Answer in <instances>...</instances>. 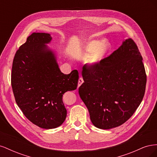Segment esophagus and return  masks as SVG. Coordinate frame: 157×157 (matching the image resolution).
<instances>
[{"label":"esophagus","mask_w":157,"mask_h":157,"mask_svg":"<svg viewBox=\"0 0 157 157\" xmlns=\"http://www.w3.org/2000/svg\"><path fill=\"white\" fill-rule=\"evenodd\" d=\"M84 82V80L83 78L82 77H80L78 79V88H79L80 86H81V84Z\"/></svg>","instance_id":"obj_1"}]
</instances>
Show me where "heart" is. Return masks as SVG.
<instances>
[{
	"mask_svg": "<svg viewBox=\"0 0 157 157\" xmlns=\"http://www.w3.org/2000/svg\"><path fill=\"white\" fill-rule=\"evenodd\" d=\"M85 50H86L90 55H92V63L98 62L101 58L103 54L107 49V45L105 43H102L100 41L93 40L86 42L85 45Z\"/></svg>",
	"mask_w": 157,
	"mask_h": 157,
	"instance_id": "b5f03b06",
	"label": "heart"
}]
</instances>
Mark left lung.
Returning <instances> with one entry per match:
<instances>
[{
  "label": "left lung",
  "instance_id": "obj_1",
  "mask_svg": "<svg viewBox=\"0 0 157 157\" xmlns=\"http://www.w3.org/2000/svg\"><path fill=\"white\" fill-rule=\"evenodd\" d=\"M136 42L128 39L107 58L87 65L78 88L92 124L111 129L124 124L144 98L147 76Z\"/></svg>",
  "mask_w": 157,
  "mask_h": 157
}]
</instances>
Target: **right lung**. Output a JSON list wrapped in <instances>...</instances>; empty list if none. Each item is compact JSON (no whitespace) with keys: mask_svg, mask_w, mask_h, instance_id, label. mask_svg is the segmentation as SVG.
<instances>
[{"mask_svg":"<svg viewBox=\"0 0 157 157\" xmlns=\"http://www.w3.org/2000/svg\"><path fill=\"white\" fill-rule=\"evenodd\" d=\"M48 33H33L19 48L12 63L11 84L18 107L33 124L44 129L61 126L67 116L64 93L77 89L78 73L65 75L45 44Z\"/></svg>","mask_w":157,"mask_h":157,"instance_id":"obj_1","label":"right lung"}]
</instances>
